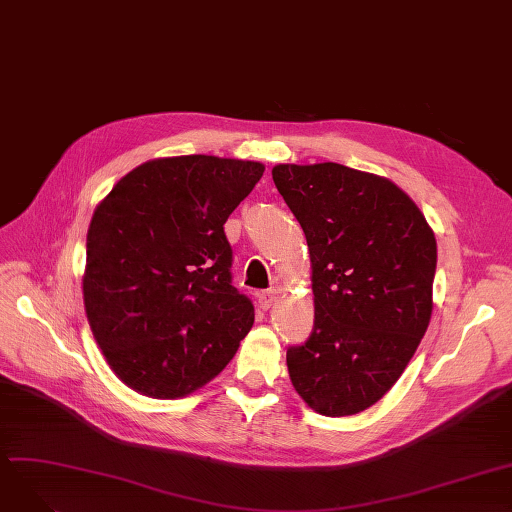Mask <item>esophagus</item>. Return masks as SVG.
<instances>
[{"mask_svg": "<svg viewBox=\"0 0 512 512\" xmlns=\"http://www.w3.org/2000/svg\"><path fill=\"white\" fill-rule=\"evenodd\" d=\"M275 300H277V291L275 289H266V291H262V294H258V306L262 310H269Z\"/></svg>", "mask_w": 512, "mask_h": 512, "instance_id": "esophagus-1", "label": "esophagus"}]
</instances>
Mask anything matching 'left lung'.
<instances>
[{"instance_id": "left-lung-1", "label": "left lung", "mask_w": 512, "mask_h": 512, "mask_svg": "<svg viewBox=\"0 0 512 512\" xmlns=\"http://www.w3.org/2000/svg\"><path fill=\"white\" fill-rule=\"evenodd\" d=\"M273 181L312 269L314 327L287 350L289 379L319 415H356L392 389L429 327L433 229L396 183L344 164H277Z\"/></svg>"}]
</instances>
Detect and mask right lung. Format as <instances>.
Instances as JSON below:
<instances>
[{"label": "right lung", "mask_w": 512, "mask_h": 512, "mask_svg": "<svg viewBox=\"0 0 512 512\" xmlns=\"http://www.w3.org/2000/svg\"><path fill=\"white\" fill-rule=\"evenodd\" d=\"M264 164L173 156L139 164L97 204L87 231V321L116 377L175 400L221 373L254 325L231 285L223 225Z\"/></svg>", "instance_id": "obj_1"}]
</instances>
